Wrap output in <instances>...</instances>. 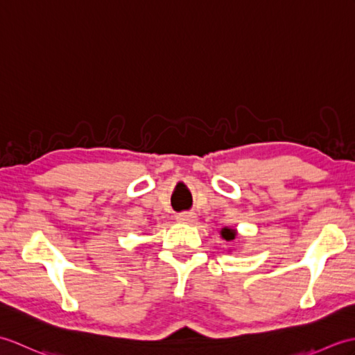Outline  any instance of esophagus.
I'll use <instances>...</instances> for the list:
<instances>
[{"label": "esophagus", "mask_w": 355, "mask_h": 355, "mask_svg": "<svg viewBox=\"0 0 355 355\" xmlns=\"http://www.w3.org/2000/svg\"><path fill=\"white\" fill-rule=\"evenodd\" d=\"M177 220L178 223H183V224H192L195 223V220H197V216H195V214L192 212H182L177 215Z\"/></svg>", "instance_id": "34e87169"}]
</instances>
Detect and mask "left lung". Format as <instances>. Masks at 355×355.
<instances>
[{"label":"left lung","instance_id":"1","mask_svg":"<svg viewBox=\"0 0 355 355\" xmlns=\"http://www.w3.org/2000/svg\"><path fill=\"white\" fill-rule=\"evenodd\" d=\"M221 236H223L225 241H232V239H235V236H236V230H235V229L224 227V229L221 230Z\"/></svg>","mask_w":355,"mask_h":355}]
</instances>
